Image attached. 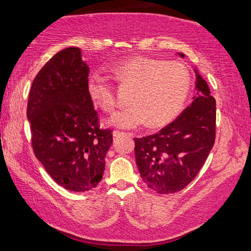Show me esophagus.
Listing matches in <instances>:
<instances>
[{"mask_svg":"<svg viewBox=\"0 0 251 251\" xmlns=\"http://www.w3.org/2000/svg\"><path fill=\"white\" fill-rule=\"evenodd\" d=\"M113 135L116 138H119V137H122V135H128V137H131V133H129V132H121V131H118V130H116L113 132Z\"/></svg>","mask_w":251,"mask_h":251,"instance_id":"obj_1","label":"esophagus"}]
</instances>
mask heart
<instances>
[{"instance_id": "heart-1", "label": "heart", "mask_w": 251, "mask_h": 251, "mask_svg": "<svg viewBox=\"0 0 251 251\" xmlns=\"http://www.w3.org/2000/svg\"><path fill=\"white\" fill-rule=\"evenodd\" d=\"M106 70L120 88L131 90V106L111 120L119 128H135L147 121L152 128L169 125L181 111L190 90L188 69L178 61L138 55ZM87 90L93 104L103 112L112 113L116 110V90L103 77L90 76Z\"/></svg>"}]
</instances>
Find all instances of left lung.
<instances>
[{
    "mask_svg": "<svg viewBox=\"0 0 251 251\" xmlns=\"http://www.w3.org/2000/svg\"><path fill=\"white\" fill-rule=\"evenodd\" d=\"M196 75L192 103L158 133L133 138L135 163L143 182L160 195L186 188L215 145L216 100L197 70Z\"/></svg>",
    "mask_w": 251,
    "mask_h": 251,
    "instance_id": "8db88e82",
    "label": "left lung"
}]
</instances>
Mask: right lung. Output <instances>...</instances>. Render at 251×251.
<instances>
[{
    "mask_svg": "<svg viewBox=\"0 0 251 251\" xmlns=\"http://www.w3.org/2000/svg\"><path fill=\"white\" fill-rule=\"evenodd\" d=\"M88 77L80 49L67 48L40 70L27 100L33 152L59 186L75 192L101 181L112 143V130L100 128Z\"/></svg>",
    "mask_w": 251,
    "mask_h": 251,
    "instance_id": "1",
    "label": "right lung"
}]
</instances>
